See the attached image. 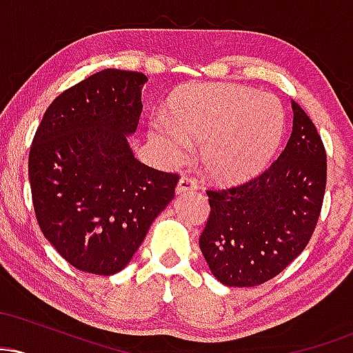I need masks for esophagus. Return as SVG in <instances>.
Listing matches in <instances>:
<instances>
[{"instance_id":"obj_1","label":"esophagus","mask_w":353,"mask_h":353,"mask_svg":"<svg viewBox=\"0 0 353 353\" xmlns=\"http://www.w3.org/2000/svg\"><path fill=\"white\" fill-rule=\"evenodd\" d=\"M199 185H197V181L194 179L192 176H182L179 182H177V194H182V192H190V190H196Z\"/></svg>"}]
</instances>
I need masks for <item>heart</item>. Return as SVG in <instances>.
<instances>
[{"label": "heart", "instance_id": "heart-1", "mask_svg": "<svg viewBox=\"0 0 353 353\" xmlns=\"http://www.w3.org/2000/svg\"><path fill=\"white\" fill-rule=\"evenodd\" d=\"M283 112L265 92L239 84H201L171 99L168 117H156L151 137L172 156L202 143V164L214 179L241 181L272 157L282 136Z\"/></svg>", "mask_w": 353, "mask_h": 353}]
</instances>
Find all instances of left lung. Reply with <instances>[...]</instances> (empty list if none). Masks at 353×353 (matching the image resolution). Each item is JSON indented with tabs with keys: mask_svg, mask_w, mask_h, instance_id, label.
Instances as JSON below:
<instances>
[{
	"mask_svg": "<svg viewBox=\"0 0 353 353\" xmlns=\"http://www.w3.org/2000/svg\"><path fill=\"white\" fill-rule=\"evenodd\" d=\"M285 149L264 172L239 185L205 190L210 212L199 237L217 281L261 285L290 265L309 244L327 184V152L317 128L292 101Z\"/></svg>",
	"mask_w": 353,
	"mask_h": 353,
	"instance_id": "8db88e82",
	"label": "left lung"
}]
</instances>
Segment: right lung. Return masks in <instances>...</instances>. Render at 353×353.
I'll return each mask as SVG.
<instances>
[{"mask_svg": "<svg viewBox=\"0 0 353 353\" xmlns=\"http://www.w3.org/2000/svg\"><path fill=\"white\" fill-rule=\"evenodd\" d=\"M145 81L121 70L89 76L52 101L33 137L28 174L36 221L83 272L123 270L179 182V174L139 163L128 144Z\"/></svg>", "mask_w": 353, "mask_h": 353, "instance_id": "add662e5", "label": "right lung"}]
</instances>
